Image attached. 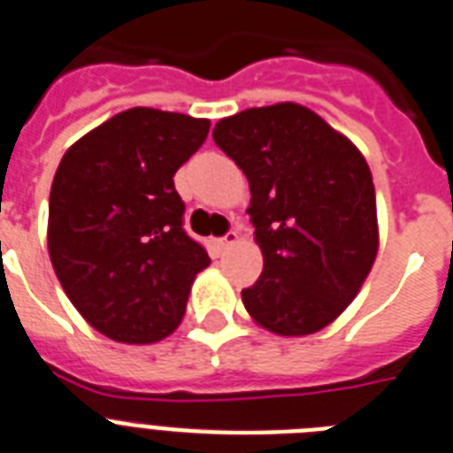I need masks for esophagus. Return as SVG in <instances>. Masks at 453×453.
I'll return each instance as SVG.
<instances>
[{"mask_svg":"<svg viewBox=\"0 0 453 453\" xmlns=\"http://www.w3.org/2000/svg\"><path fill=\"white\" fill-rule=\"evenodd\" d=\"M238 242V234L235 231H229V234L224 235V238H218V241L212 242V248H215V252H224V250H229L231 245H235Z\"/></svg>","mask_w":453,"mask_h":453,"instance_id":"34e87169","label":"esophagus"}]
</instances>
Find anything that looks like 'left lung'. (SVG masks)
Listing matches in <instances>:
<instances>
[{
	"label": "left lung",
	"mask_w": 453,
	"mask_h": 453,
	"mask_svg": "<svg viewBox=\"0 0 453 453\" xmlns=\"http://www.w3.org/2000/svg\"><path fill=\"white\" fill-rule=\"evenodd\" d=\"M212 138L248 178V215L264 254L242 305L275 335L317 334L357 298L380 248L364 155L291 101L222 118Z\"/></svg>",
	"instance_id": "1"
}]
</instances>
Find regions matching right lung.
Instances as JSON below:
<instances>
[{
    "mask_svg": "<svg viewBox=\"0 0 453 453\" xmlns=\"http://www.w3.org/2000/svg\"><path fill=\"white\" fill-rule=\"evenodd\" d=\"M211 119L129 108L78 138L50 187L48 254L89 326L150 345L178 328L194 278L211 259L182 229L173 175Z\"/></svg>",
    "mask_w": 453,
    "mask_h": 453,
    "instance_id": "add662e5",
    "label": "right lung"
}]
</instances>
